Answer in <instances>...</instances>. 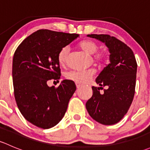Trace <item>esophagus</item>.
<instances>
[{
    "instance_id": "34e87169",
    "label": "esophagus",
    "mask_w": 150,
    "mask_h": 150,
    "mask_svg": "<svg viewBox=\"0 0 150 150\" xmlns=\"http://www.w3.org/2000/svg\"><path fill=\"white\" fill-rule=\"evenodd\" d=\"M81 85H80L79 83H76V87H77V88H81Z\"/></svg>"
}]
</instances>
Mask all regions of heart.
<instances>
[{
    "label": "heart",
    "instance_id": "1",
    "mask_svg": "<svg viewBox=\"0 0 150 150\" xmlns=\"http://www.w3.org/2000/svg\"><path fill=\"white\" fill-rule=\"evenodd\" d=\"M79 46L83 51H85L86 54L92 55L98 50V46L95 42L90 40H85L81 41L79 43ZM68 53H69V48L64 47L59 51L57 57L58 63L61 66L65 64L67 59ZM95 60L99 63H104L107 60V56L104 52L96 53L94 56ZM94 74V72L92 69H88L86 71H71L66 74V78L67 80L74 81L77 83H85L88 81Z\"/></svg>",
    "mask_w": 150,
    "mask_h": 150
}]
</instances>
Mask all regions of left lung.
Here are the masks:
<instances>
[{"mask_svg":"<svg viewBox=\"0 0 150 150\" xmlns=\"http://www.w3.org/2000/svg\"><path fill=\"white\" fill-rule=\"evenodd\" d=\"M102 42L110 52V64L96 79L100 87H92L93 95L86 104L89 115L103 125H114L128 112L135 93L137 64L126 44L109 35H87ZM106 87L104 93L99 90Z\"/></svg>","mask_w":150,"mask_h":150,"instance_id":"left-lung-1","label":"left lung"}]
</instances>
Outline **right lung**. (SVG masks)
<instances>
[{
    "mask_svg": "<svg viewBox=\"0 0 150 150\" xmlns=\"http://www.w3.org/2000/svg\"><path fill=\"white\" fill-rule=\"evenodd\" d=\"M78 37V34L39 30L26 38L15 51L12 64L15 100L23 117L37 127L52 128L65 114L76 90L75 83L64 80L55 88L49 87L47 81L59 82V52Z\"/></svg>",
    "mask_w": 150,
    "mask_h": 150,
    "instance_id": "obj_1",
    "label": "right lung"
}]
</instances>
